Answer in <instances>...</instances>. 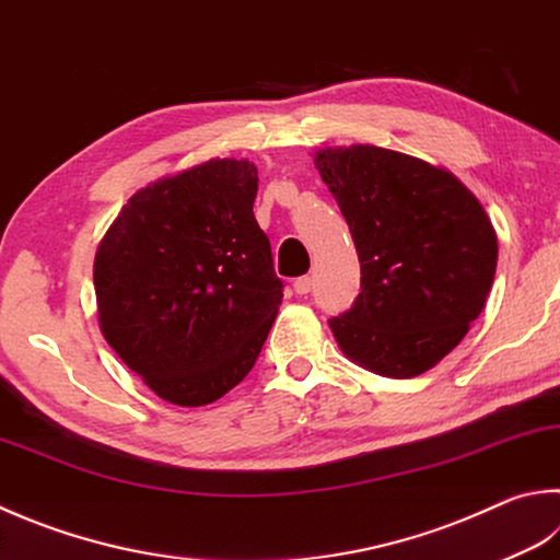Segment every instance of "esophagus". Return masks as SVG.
<instances>
[{"label":"esophagus","instance_id":"obj_1","mask_svg":"<svg viewBox=\"0 0 560 560\" xmlns=\"http://www.w3.org/2000/svg\"><path fill=\"white\" fill-rule=\"evenodd\" d=\"M294 292L298 294H310L312 292V278L310 276H302L294 280Z\"/></svg>","mask_w":560,"mask_h":560}]
</instances>
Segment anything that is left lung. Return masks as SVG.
<instances>
[{"label": "left lung", "mask_w": 560, "mask_h": 560, "mask_svg": "<svg viewBox=\"0 0 560 560\" xmlns=\"http://www.w3.org/2000/svg\"><path fill=\"white\" fill-rule=\"evenodd\" d=\"M351 231L361 294L331 316L341 351L385 377H415L476 322L498 268V236L470 189L419 158L377 145L314 158Z\"/></svg>", "instance_id": "obj_1"}]
</instances>
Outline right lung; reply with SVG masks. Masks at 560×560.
Listing matches in <instances>:
<instances>
[{
	"instance_id": "obj_1",
	"label": "right lung",
	"mask_w": 560,
	"mask_h": 560,
	"mask_svg": "<svg viewBox=\"0 0 560 560\" xmlns=\"http://www.w3.org/2000/svg\"><path fill=\"white\" fill-rule=\"evenodd\" d=\"M248 161H207L136 192L94 256L107 343L158 397L202 407L256 365L282 302Z\"/></svg>"
}]
</instances>
